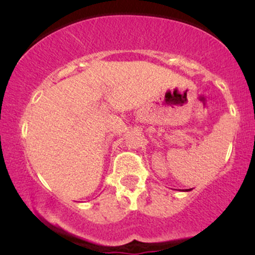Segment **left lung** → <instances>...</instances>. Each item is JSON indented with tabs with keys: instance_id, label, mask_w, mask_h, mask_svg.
I'll list each match as a JSON object with an SVG mask.
<instances>
[{
	"instance_id": "left-lung-1",
	"label": "left lung",
	"mask_w": 255,
	"mask_h": 255,
	"mask_svg": "<svg viewBox=\"0 0 255 255\" xmlns=\"http://www.w3.org/2000/svg\"><path fill=\"white\" fill-rule=\"evenodd\" d=\"M186 191H187V189H186ZM188 191H191V189H188ZM188 191H187V192H188Z\"/></svg>"
}]
</instances>
